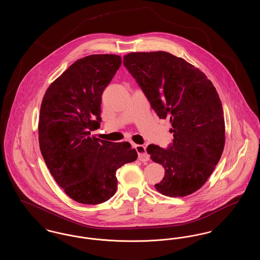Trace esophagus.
Segmentation results:
<instances>
[{
	"instance_id": "obj_1",
	"label": "esophagus",
	"mask_w": 260,
	"mask_h": 260,
	"mask_svg": "<svg viewBox=\"0 0 260 260\" xmlns=\"http://www.w3.org/2000/svg\"><path fill=\"white\" fill-rule=\"evenodd\" d=\"M136 150L138 156V160L141 161H148L149 155L146 152V148L143 145H136Z\"/></svg>"
}]
</instances>
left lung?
I'll return each instance as SVG.
<instances>
[{"label": "left lung", "instance_id": "obj_1", "mask_svg": "<svg viewBox=\"0 0 260 260\" xmlns=\"http://www.w3.org/2000/svg\"><path fill=\"white\" fill-rule=\"evenodd\" d=\"M124 67L136 79L160 119L170 118L173 143L150 144L152 161L165 177L155 185L170 197H184L206 183L222 155L225 124L222 104L207 76L166 51L132 52Z\"/></svg>", "mask_w": 260, "mask_h": 260}]
</instances>
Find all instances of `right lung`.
Instances as JSON below:
<instances>
[{"label": "right lung", "mask_w": 260, "mask_h": 260, "mask_svg": "<svg viewBox=\"0 0 260 260\" xmlns=\"http://www.w3.org/2000/svg\"><path fill=\"white\" fill-rule=\"evenodd\" d=\"M121 64L115 54L78 59L50 85L41 104L43 158L56 183L81 204L98 205L113 197L117 170L137 158L128 142L89 136L100 126L101 96Z\"/></svg>", "instance_id": "right-lung-1"}]
</instances>
